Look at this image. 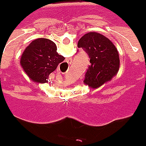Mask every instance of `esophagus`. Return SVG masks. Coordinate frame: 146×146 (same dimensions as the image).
Masks as SVG:
<instances>
[{
  "label": "esophagus",
  "instance_id": "obj_1",
  "mask_svg": "<svg viewBox=\"0 0 146 146\" xmlns=\"http://www.w3.org/2000/svg\"><path fill=\"white\" fill-rule=\"evenodd\" d=\"M71 62H72V60H68L67 61V64L69 65V64H71Z\"/></svg>",
  "mask_w": 146,
  "mask_h": 146
}]
</instances>
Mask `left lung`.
Instances as JSON below:
<instances>
[{"instance_id": "1", "label": "left lung", "mask_w": 146, "mask_h": 146, "mask_svg": "<svg viewBox=\"0 0 146 146\" xmlns=\"http://www.w3.org/2000/svg\"><path fill=\"white\" fill-rule=\"evenodd\" d=\"M78 47L90 57L91 65L85 75L84 83L96 89L117 75L120 67L119 54L113 43L104 35L90 32L82 36Z\"/></svg>"}]
</instances>
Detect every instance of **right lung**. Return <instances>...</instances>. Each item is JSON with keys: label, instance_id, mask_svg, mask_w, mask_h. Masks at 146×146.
Masks as SVG:
<instances>
[{"label": "right lung", "instance_id": "1", "mask_svg": "<svg viewBox=\"0 0 146 146\" xmlns=\"http://www.w3.org/2000/svg\"><path fill=\"white\" fill-rule=\"evenodd\" d=\"M56 50L54 42L47 38L33 40L21 55L20 65L23 70L33 81L46 82L49 75L65 59Z\"/></svg>", "mask_w": 146, "mask_h": 146}]
</instances>
